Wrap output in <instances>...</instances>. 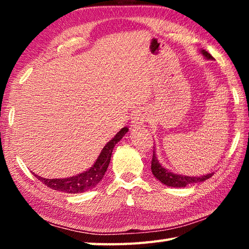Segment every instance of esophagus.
Wrapping results in <instances>:
<instances>
[{
  "label": "esophagus",
  "instance_id": "34e87169",
  "mask_svg": "<svg viewBox=\"0 0 249 249\" xmlns=\"http://www.w3.org/2000/svg\"><path fill=\"white\" fill-rule=\"evenodd\" d=\"M146 120L145 114H142V112H136L132 119V127L134 129H141L144 126Z\"/></svg>",
  "mask_w": 249,
  "mask_h": 249
}]
</instances>
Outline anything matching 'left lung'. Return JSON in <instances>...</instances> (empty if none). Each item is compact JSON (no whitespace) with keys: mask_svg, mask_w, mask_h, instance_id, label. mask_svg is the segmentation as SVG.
I'll return each mask as SVG.
<instances>
[{"mask_svg":"<svg viewBox=\"0 0 249 249\" xmlns=\"http://www.w3.org/2000/svg\"><path fill=\"white\" fill-rule=\"evenodd\" d=\"M200 53L203 54L205 59H211V60H213V57L211 56L208 52H205V50L202 49ZM151 172H153L155 178L159 180L160 182L168 185V187H174V188H184L187 187L188 184L202 182V181L208 180L214 175V172H211V174L204 175V176L191 177V176L174 174L171 170H168L167 168L163 167L161 163L159 162L157 155H156L155 148L153 151V160H151Z\"/></svg>","mask_w":249,"mask_h":249,"instance_id":"left-lung-1","label":"left lung"}]
</instances>
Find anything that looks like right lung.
I'll list each match as a JSON object with an SVG mask.
<instances>
[{
	"mask_svg": "<svg viewBox=\"0 0 249 249\" xmlns=\"http://www.w3.org/2000/svg\"><path fill=\"white\" fill-rule=\"evenodd\" d=\"M127 132V127L122 128L120 132L103 147V149L101 150L99 157L95 160L93 166H92L89 170L82 172V174L69 177V178L65 179H47L35 174H34V176H35L38 180H40L45 185H47L48 188L53 189V190H57L59 192L61 191L65 193H81L90 190V189L94 188L95 185H98L100 183V181L102 180L109 165V160H111L113 148H114L115 145L124 137V135Z\"/></svg>",
	"mask_w": 249,
	"mask_h": 249,
	"instance_id": "add662e5",
	"label": "right lung"
}]
</instances>
